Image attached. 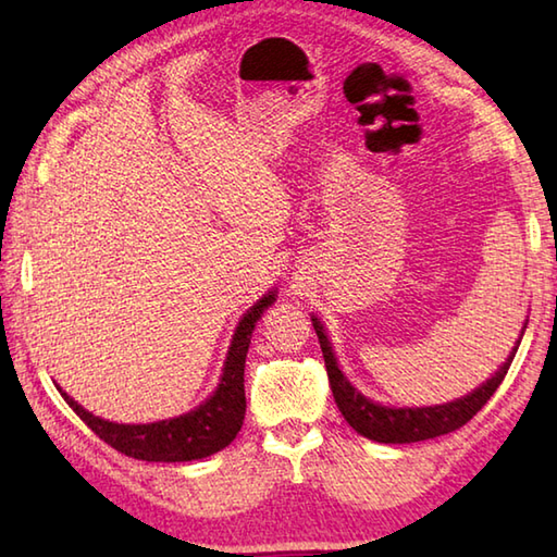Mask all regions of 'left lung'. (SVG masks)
I'll use <instances>...</instances> for the list:
<instances>
[{
	"mask_svg": "<svg viewBox=\"0 0 557 557\" xmlns=\"http://www.w3.org/2000/svg\"><path fill=\"white\" fill-rule=\"evenodd\" d=\"M311 323L318 335V342H321L330 387H333V397L345 421L354 431L361 433L363 437H369V441L385 443V445H405V443H419V441H429V437L453 433L461 429L469 419H474V413L486 405L495 389L500 387L503 377L507 375V369H510V363L519 349V342L524 337L529 321H524L522 330H519V337L515 339L512 351L507 354V359L503 361L500 369L495 371L486 383H481L465 397H457L453 401H443V405H431V407H395V405H383V401L366 397L359 387H354L349 383L345 371L339 369L333 342H330L327 330L321 318L311 313Z\"/></svg>",
	"mask_w": 557,
	"mask_h": 557,
	"instance_id": "8db88e82",
	"label": "left lung"
}]
</instances>
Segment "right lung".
Segmentation results:
<instances>
[{"mask_svg": "<svg viewBox=\"0 0 557 557\" xmlns=\"http://www.w3.org/2000/svg\"><path fill=\"white\" fill-rule=\"evenodd\" d=\"M275 301L277 287H272L242 315V321L234 327L218 387L198 407L180 413V417L150 423H116L96 417L86 407H81L69 393H64L62 385H54L66 399V405L78 413L81 421L126 457L144 461H194L210 457L220 453L222 447H227L236 433L242 431L246 413L244 366L248 345H251L253 327L260 321V315Z\"/></svg>", "mask_w": 557, "mask_h": 557, "instance_id": "obj_1", "label": "right lung"}]
</instances>
